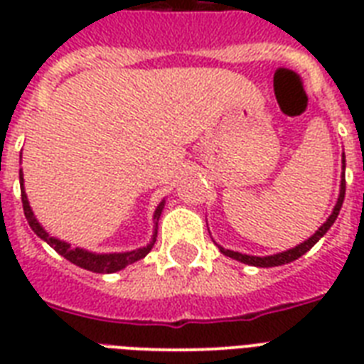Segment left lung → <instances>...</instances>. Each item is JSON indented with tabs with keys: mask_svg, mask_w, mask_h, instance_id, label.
<instances>
[{
	"mask_svg": "<svg viewBox=\"0 0 364 364\" xmlns=\"http://www.w3.org/2000/svg\"><path fill=\"white\" fill-rule=\"evenodd\" d=\"M346 156L342 153V181H340V194H338V200H336V204L333 208V213L328 215V219L323 223L321 227L317 228L316 234H311L310 238L306 240V242L299 243V245H294V247L287 249V251H282V253H276V255H266V257H255V255H245V253H238V251H230V249H225L219 245L223 255H227L230 259L234 260H240L243 264H251V266H259V268H272V266H282V264H287V262H293L296 260L299 257H302L304 253H308L314 245H316L319 240L327 234V230L334 225L336 221V217H338L340 210H342V204H344V194H346Z\"/></svg>",
	"mask_w": 364,
	"mask_h": 364,
	"instance_id": "8db88e82",
	"label": "left lung"
}]
</instances>
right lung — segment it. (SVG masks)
I'll return each mask as SVG.
<instances>
[{
    "mask_svg": "<svg viewBox=\"0 0 364 364\" xmlns=\"http://www.w3.org/2000/svg\"><path fill=\"white\" fill-rule=\"evenodd\" d=\"M20 193H22V205H24V215L28 219V225L31 227V230L43 240L47 242L50 247L60 253L64 259H68L70 262L77 264L79 268H85V270L96 272V274H113V272H119L122 268H126L128 264H134L136 260H141L145 255L153 249L154 242H156V234H159V219L162 215V210H164L166 200H162L156 210H154L153 223H154V230H153V238L151 242L145 245V247L134 249V251H122V253H94V251H88V249L82 247H73L71 243L64 242V240H58L50 236V234L43 228V225L37 221V217L33 215L31 211V205L28 202V194L24 191V173L20 170Z\"/></svg>",
    "mask_w": 364,
    "mask_h": 364,
    "instance_id": "obj_1",
    "label": "right lung"
}]
</instances>
